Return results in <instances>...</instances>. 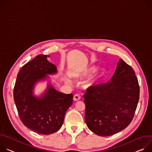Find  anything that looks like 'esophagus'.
I'll return each mask as SVG.
<instances>
[{
    "mask_svg": "<svg viewBox=\"0 0 152 152\" xmlns=\"http://www.w3.org/2000/svg\"><path fill=\"white\" fill-rule=\"evenodd\" d=\"M74 101H75V102H77V101H78L80 99V96L78 95V94H76L74 96Z\"/></svg>",
    "mask_w": 152,
    "mask_h": 152,
    "instance_id": "esophagus-1",
    "label": "esophagus"
}]
</instances>
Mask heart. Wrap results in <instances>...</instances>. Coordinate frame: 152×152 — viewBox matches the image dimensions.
Returning <instances> with one entry per match:
<instances>
[{
  "label": "heart",
  "mask_w": 152,
  "mask_h": 152,
  "mask_svg": "<svg viewBox=\"0 0 152 152\" xmlns=\"http://www.w3.org/2000/svg\"><path fill=\"white\" fill-rule=\"evenodd\" d=\"M96 69V67L95 66H89L86 67L81 71L78 72L75 75V77L78 79H81L85 77H88L92 73H94V71ZM106 72V70L103 67H100L98 68L94 73V74L85 83H84V86L86 88H89L95 86L98 83V82L100 80Z\"/></svg>",
  "instance_id": "1"
}]
</instances>
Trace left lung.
<instances>
[{"label": "left lung", "mask_w": 152, "mask_h": 152, "mask_svg": "<svg viewBox=\"0 0 152 152\" xmlns=\"http://www.w3.org/2000/svg\"><path fill=\"white\" fill-rule=\"evenodd\" d=\"M87 126L97 135L108 137L131 123L140 98L132 67L120 59L109 81L89 88L83 96Z\"/></svg>", "instance_id": "1"}]
</instances>
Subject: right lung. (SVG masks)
<instances>
[{
    "instance_id": "obj_1",
    "label": "right lung",
    "mask_w": 152,
    "mask_h": 152,
    "mask_svg": "<svg viewBox=\"0 0 152 152\" xmlns=\"http://www.w3.org/2000/svg\"><path fill=\"white\" fill-rule=\"evenodd\" d=\"M49 56L39 55L20 69L14 88V100L23 124L39 134H49L61 127L66 112L72 104L73 95L55 89L50 83L40 95H34L39 82L50 78L49 75L58 72L56 66L49 62Z\"/></svg>"
}]
</instances>
